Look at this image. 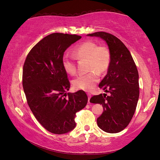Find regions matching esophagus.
<instances>
[{"instance_id": "obj_1", "label": "esophagus", "mask_w": 160, "mask_h": 160, "mask_svg": "<svg viewBox=\"0 0 160 160\" xmlns=\"http://www.w3.org/2000/svg\"><path fill=\"white\" fill-rule=\"evenodd\" d=\"M87 95H88V102H90V99L91 98V94L90 93H87Z\"/></svg>"}]
</instances>
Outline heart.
Wrapping results in <instances>:
<instances>
[{"mask_svg": "<svg viewBox=\"0 0 160 160\" xmlns=\"http://www.w3.org/2000/svg\"><path fill=\"white\" fill-rule=\"evenodd\" d=\"M74 57L79 60L88 61V74H81L73 80L76 88L90 91L99 81V73L106 72L110 66L111 53L105 46H98L92 41H86L79 44L73 51ZM62 67L68 74L74 75L77 72L76 63L70 56H63Z\"/></svg>", "mask_w": 160, "mask_h": 160, "instance_id": "b5f03b06", "label": "heart"}]
</instances>
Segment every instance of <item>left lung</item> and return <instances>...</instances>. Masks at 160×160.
I'll return each mask as SVG.
<instances>
[{"instance_id": "obj_1", "label": "left lung", "mask_w": 160, "mask_h": 160, "mask_svg": "<svg viewBox=\"0 0 160 160\" xmlns=\"http://www.w3.org/2000/svg\"><path fill=\"white\" fill-rule=\"evenodd\" d=\"M88 36L103 39L111 53L107 74L99 84L110 95H94L90 102L103 107V113L97 119L98 127L108 133H118L129 125L136 110L139 97L137 66L128 48L116 36L106 32Z\"/></svg>"}]
</instances>
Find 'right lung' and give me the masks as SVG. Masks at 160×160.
Instances as JSON below:
<instances>
[{"label":"right lung","mask_w":160,"mask_h":160,"mask_svg":"<svg viewBox=\"0 0 160 160\" xmlns=\"http://www.w3.org/2000/svg\"><path fill=\"white\" fill-rule=\"evenodd\" d=\"M81 38L52 33L32 48L24 62L22 83L27 102L38 122L53 134L72 130L76 113L88 102L83 90L66 95L70 83L62 64L65 51Z\"/></svg>","instance_id":"right-lung-1"}]
</instances>
